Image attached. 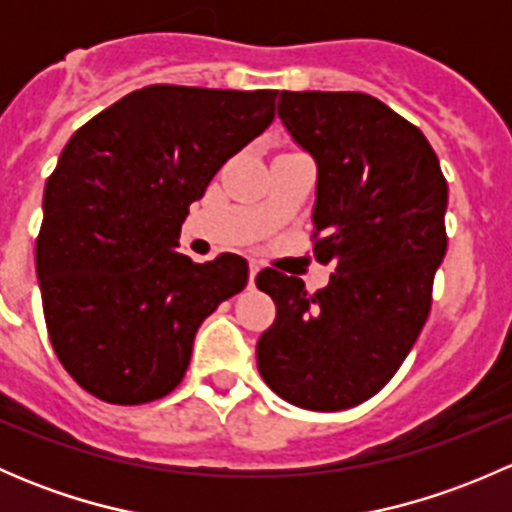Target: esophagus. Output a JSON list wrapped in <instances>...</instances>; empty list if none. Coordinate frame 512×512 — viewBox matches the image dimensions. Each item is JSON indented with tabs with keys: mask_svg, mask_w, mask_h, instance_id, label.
<instances>
[{
	"mask_svg": "<svg viewBox=\"0 0 512 512\" xmlns=\"http://www.w3.org/2000/svg\"><path fill=\"white\" fill-rule=\"evenodd\" d=\"M257 272H260V265H257V262H252V265H250V287L255 285V277H257Z\"/></svg>",
	"mask_w": 512,
	"mask_h": 512,
	"instance_id": "34e87169",
	"label": "esophagus"
}]
</instances>
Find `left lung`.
<instances>
[{"instance_id":"obj_1","label":"left lung","mask_w":512,"mask_h":512,"mask_svg":"<svg viewBox=\"0 0 512 512\" xmlns=\"http://www.w3.org/2000/svg\"><path fill=\"white\" fill-rule=\"evenodd\" d=\"M277 116L317 163L314 257L334 275L314 294L299 277L257 275L277 307L257 369L299 409H352L384 389L426 324L448 185L426 136L379 98L282 91Z\"/></svg>"}]
</instances>
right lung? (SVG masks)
<instances>
[{
	"label": "right lung",
	"instance_id": "add662e5",
	"mask_svg": "<svg viewBox=\"0 0 512 512\" xmlns=\"http://www.w3.org/2000/svg\"><path fill=\"white\" fill-rule=\"evenodd\" d=\"M277 91L156 84L71 136L44 188L36 277L51 347L108 404L163 399L247 262L178 252L190 203L275 118Z\"/></svg>",
	"mask_w": 512,
	"mask_h": 512
}]
</instances>
